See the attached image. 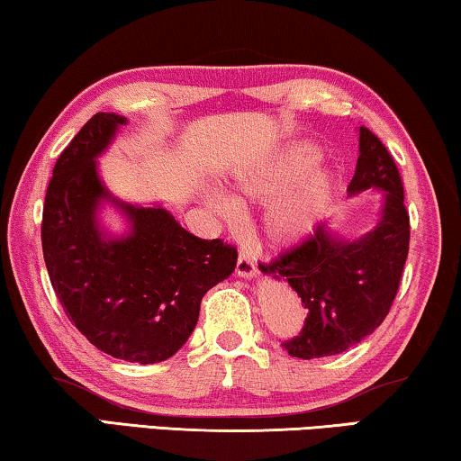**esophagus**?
Instances as JSON below:
<instances>
[{"label":"esophagus","instance_id":"obj_1","mask_svg":"<svg viewBox=\"0 0 461 461\" xmlns=\"http://www.w3.org/2000/svg\"><path fill=\"white\" fill-rule=\"evenodd\" d=\"M236 273L240 275V277H252V275L257 273V263H254V258L250 257L249 252H240L238 254Z\"/></svg>","mask_w":461,"mask_h":461}]
</instances>
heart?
Here are the masks:
<instances>
[{
    "mask_svg": "<svg viewBox=\"0 0 461 461\" xmlns=\"http://www.w3.org/2000/svg\"><path fill=\"white\" fill-rule=\"evenodd\" d=\"M317 155L311 149H290L269 161L252 165L233 177L240 204L267 203L263 230L269 242L285 246L304 240L317 228L333 194L331 176L312 169ZM209 204L228 225L240 223V209L228 196L211 192Z\"/></svg>",
    "mask_w": 461,
    "mask_h": 461,
    "instance_id": "heart-1",
    "label": "heart"
}]
</instances>
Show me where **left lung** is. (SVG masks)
Wrapping results in <instances>:
<instances>
[{
  "label": "left lung",
  "mask_w": 461,
  "mask_h": 461,
  "mask_svg": "<svg viewBox=\"0 0 461 461\" xmlns=\"http://www.w3.org/2000/svg\"><path fill=\"white\" fill-rule=\"evenodd\" d=\"M381 188L379 223L360 240L338 238L327 225L298 246L258 265L287 279L308 311L296 338L281 343L302 360L346 352L381 325L400 290L410 249V215L400 169L379 136L360 128V157L348 192Z\"/></svg>",
  "instance_id": "obj_1"
}]
</instances>
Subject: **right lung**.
<instances>
[{"instance_id":"add662e5","label":"right lung","mask_w":461,"mask_h":461,"mask_svg":"<svg viewBox=\"0 0 461 461\" xmlns=\"http://www.w3.org/2000/svg\"><path fill=\"white\" fill-rule=\"evenodd\" d=\"M126 118L95 113L61 150L47 186L41 242L55 296L78 331L113 358L167 360L194 331L201 300L236 269L238 250L190 233L161 207L118 203L132 230L101 233L95 211L112 198L95 157Z\"/></svg>"}]
</instances>
